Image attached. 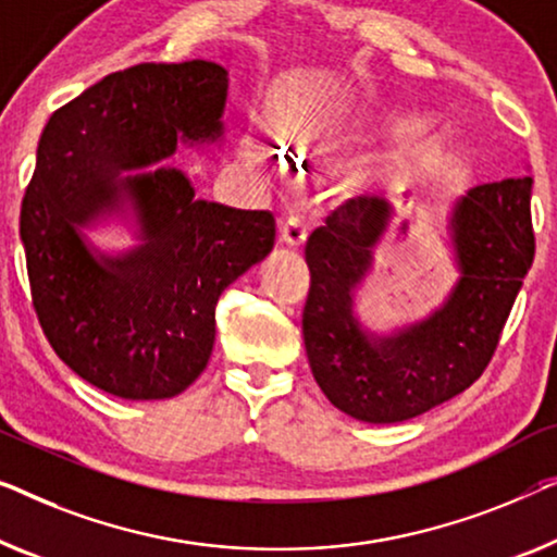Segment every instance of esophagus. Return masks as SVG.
Listing matches in <instances>:
<instances>
[{"label":"esophagus","mask_w":557,"mask_h":557,"mask_svg":"<svg viewBox=\"0 0 557 557\" xmlns=\"http://www.w3.org/2000/svg\"><path fill=\"white\" fill-rule=\"evenodd\" d=\"M278 236L284 246L301 248L306 244V238H309V228H306V223L301 219H288L284 225H281Z\"/></svg>","instance_id":"obj_1"}]
</instances>
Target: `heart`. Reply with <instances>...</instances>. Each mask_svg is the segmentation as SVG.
I'll list each match as a JSON object with an SVG mask.
<instances>
[{"instance_id": "obj_1", "label": "heart", "mask_w": 557, "mask_h": 557, "mask_svg": "<svg viewBox=\"0 0 557 557\" xmlns=\"http://www.w3.org/2000/svg\"><path fill=\"white\" fill-rule=\"evenodd\" d=\"M342 98L326 100H306L292 108V133L304 143H313L324 138L334 120L342 115Z\"/></svg>"}]
</instances>
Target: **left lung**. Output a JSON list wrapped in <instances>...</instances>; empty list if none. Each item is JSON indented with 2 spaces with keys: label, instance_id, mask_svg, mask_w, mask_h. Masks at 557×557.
Here are the masks:
<instances>
[{
  "label": "left lung",
  "instance_id": "8db88e82",
  "mask_svg": "<svg viewBox=\"0 0 557 557\" xmlns=\"http://www.w3.org/2000/svg\"><path fill=\"white\" fill-rule=\"evenodd\" d=\"M530 190L525 175L478 185L457 200L449 231L462 276L442 309L394 336H369L354 317V294L372 271L392 206L351 198L311 233L304 344L336 409L372 424L405 422L478 382L535 259Z\"/></svg>",
  "mask_w": 557,
  "mask_h": 557
}]
</instances>
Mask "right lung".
Listing matches in <instances>:
<instances>
[{"label":"right lung","instance_id":"obj_1","mask_svg":"<svg viewBox=\"0 0 557 557\" xmlns=\"http://www.w3.org/2000/svg\"><path fill=\"white\" fill-rule=\"evenodd\" d=\"M225 95L215 62H143L54 110L39 138L20 213L32 306L64 364L115 397L188 389L211 359L219 296L273 248L269 211L198 200L175 168L117 178L181 140H219ZM125 202L144 244L95 255L82 228Z\"/></svg>","mask_w":557,"mask_h":557}]
</instances>
